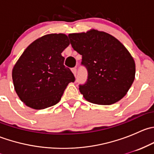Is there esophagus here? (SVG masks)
I'll use <instances>...</instances> for the list:
<instances>
[{"label":"esophagus","instance_id":"34e87169","mask_svg":"<svg viewBox=\"0 0 154 154\" xmlns=\"http://www.w3.org/2000/svg\"><path fill=\"white\" fill-rule=\"evenodd\" d=\"M71 71H72L73 74H74V75L76 77V75H77V68H72V69H71Z\"/></svg>","mask_w":154,"mask_h":154}]
</instances>
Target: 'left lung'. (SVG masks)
Segmentation results:
<instances>
[{
  "label": "left lung",
  "instance_id": "left-lung-1",
  "mask_svg": "<svg viewBox=\"0 0 154 154\" xmlns=\"http://www.w3.org/2000/svg\"><path fill=\"white\" fill-rule=\"evenodd\" d=\"M68 37L88 71L86 83L79 88L84 98L98 105H111L123 98L136 74L135 61L125 45L113 35L94 29Z\"/></svg>",
  "mask_w": 154,
  "mask_h": 154
}]
</instances>
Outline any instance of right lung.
Here are the masks:
<instances>
[{"label":"right lung","mask_w":154,"mask_h":154,"mask_svg":"<svg viewBox=\"0 0 154 154\" xmlns=\"http://www.w3.org/2000/svg\"><path fill=\"white\" fill-rule=\"evenodd\" d=\"M66 34L43 35L31 43L12 68L15 92L24 104L43 109L57 104L75 78L64 66L62 53L69 45Z\"/></svg>","instance_id":"add662e5"}]
</instances>
